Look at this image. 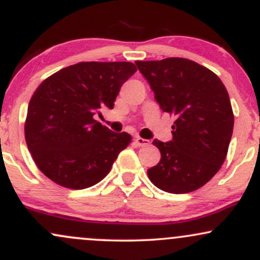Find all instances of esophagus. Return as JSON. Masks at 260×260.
Wrapping results in <instances>:
<instances>
[{
	"label": "esophagus",
	"instance_id": "1",
	"mask_svg": "<svg viewBox=\"0 0 260 260\" xmlns=\"http://www.w3.org/2000/svg\"><path fill=\"white\" fill-rule=\"evenodd\" d=\"M134 140H136L137 145H139V147H145V145H148L149 143H150L148 139L140 138V137H136V138H134Z\"/></svg>",
	"mask_w": 260,
	"mask_h": 260
}]
</instances>
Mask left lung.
I'll use <instances>...</instances> for the list:
<instances>
[{"label": "left lung", "mask_w": 260, "mask_h": 260, "mask_svg": "<svg viewBox=\"0 0 260 260\" xmlns=\"http://www.w3.org/2000/svg\"><path fill=\"white\" fill-rule=\"evenodd\" d=\"M164 112L175 115L172 139L153 142L161 153L149 180L182 194L204 186L225 161L234 131L229 92L215 73L194 61L170 57L137 61Z\"/></svg>", "instance_id": "obj_1"}]
</instances>
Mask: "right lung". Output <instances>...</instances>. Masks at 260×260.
I'll list each match as a JSON object with an SVG mask.
<instances>
[{
  "label": "right lung",
  "mask_w": 260,
  "mask_h": 260,
  "mask_svg": "<svg viewBox=\"0 0 260 260\" xmlns=\"http://www.w3.org/2000/svg\"><path fill=\"white\" fill-rule=\"evenodd\" d=\"M137 72L131 62H80L45 79L32 94L24 133L43 174L66 188L84 189L109 174L132 137L95 121L113 109L121 86Z\"/></svg>",
  "instance_id": "add662e5"
}]
</instances>
